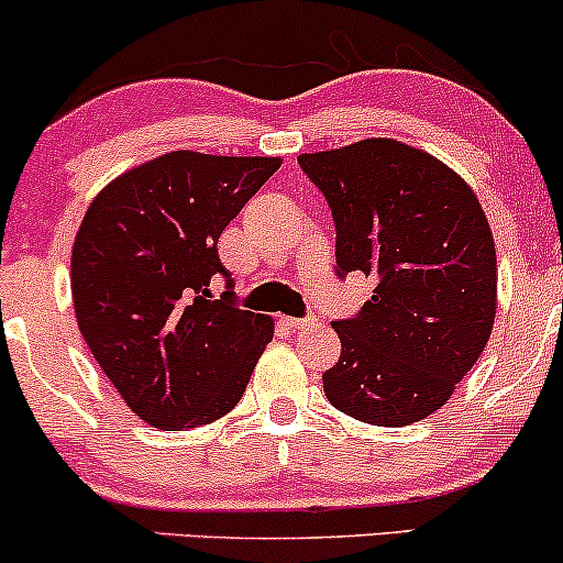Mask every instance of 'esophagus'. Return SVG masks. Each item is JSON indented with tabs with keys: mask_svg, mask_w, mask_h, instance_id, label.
<instances>
[{
	"mask_svg": "<svg viewBox=\"0 0 563 563\" xmlns=\"http://www.w3.org/2000/svg\"><path fill=\"white\" fill-rule=\"evenodd\" d=\"M311 322H314V317H307V320H296V317H286V324H288V328H294V330L309 328Z\"/></svg>",
	"mask_w": 563,
	"mask_h": 563,
	"instance_id": "1",
	"label": "esophagus"
}]
</instances>
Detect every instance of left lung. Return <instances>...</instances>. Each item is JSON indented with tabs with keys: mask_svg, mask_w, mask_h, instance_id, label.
I'll use <instances>...</instances> for the list:
<instances>
[{
	"mask_svg": "<svg viewBox=\"0 0 563 563\" xmlns=\"http://www.w3.org/2000/svg\"><path fill=\"white\" fill-rule=\"evenodd\" d=\"M335 220L338 275L375 277L341 358L322 375L343 415L404 428L451 398L487 346L498 307L496 243L475 191L432 154L364 139L301 154Z\"/></svg>",
	"mask_w": 563,
	"mask_h": 563,
	"instance_id": "8db88e82",
	"label": "left lung"
}]
</instances>
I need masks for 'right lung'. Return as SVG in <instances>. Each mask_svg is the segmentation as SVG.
Returning a JSON list of instances; mask_svg holds the SVG:
<instances>
[{
	"instance_id": "1",
	"label": "right lung",
	"mask_w": 563,
	"mask_h": 563,
	"mask_svg": "<svg viewBox=\"0 0 563 563\" xmlns=\"http://www.w3.org/2000/svg\"><path fill=\"white\" fill-rule=\"evenodd\" d=\"M280 157L170 152L118 175L73 241L70 288L86 346L128 409L159 430L225 417L275 322L212 299L217 241ZM230 288V283H228Z\"/></svg>"
}]
</instances>
